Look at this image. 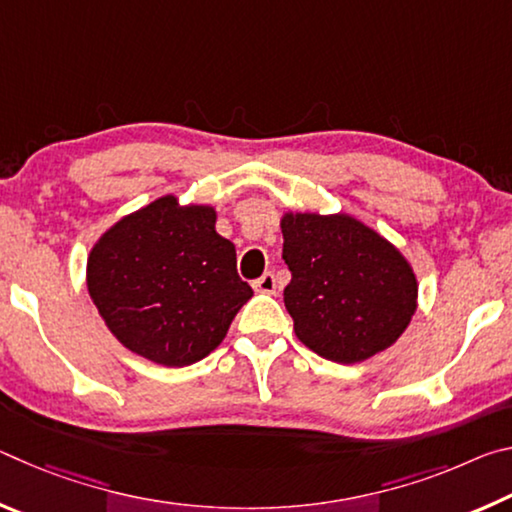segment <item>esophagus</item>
Instances as JSON below:
<instances>
[{"label": "esophagus", "instance_id": "1", "mask_svg": "<svg viewBox=\"0 0 512 512\" xmlns=\"http://www.w3.org/2000/svg\"><path fill=\"white\" fill-rule=\"evenodd\" d=\"M253 287H255V291H259V293H275V289H277L275 275H273V273H264L262 277H259V280L253 282Z\"/></svg>", "mask_w": 512, "mask_h": 512}]
</instances>
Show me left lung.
Returning a JSON list of instances; mask_svg holds the SVG:
<instances>
[{"label":"left lung","instance_id":"1","mask_svg":"<svg viewBox=\"0 0 512 512\" xmlns=\"http://www.w3.org/2000/svg\"><path fill=\"white\" fill-rule=\"evenodd\" d=\"M282 235L284 305L309 350L357 363L400 339L418 300L400 250L348 214H284Z\"/></svg>","mask_w":512,"mask_h":512}]
</instances>
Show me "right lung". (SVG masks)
<instances>
[{
	"label": "right lung",
	"mask_w": 512,
	"mask_h": 512,
	"mask_svg": "<svg viewBox=\"0 0 512 512\" xmlns=\"http://www.w3.org/2000/svg\"><path fill=\"white\" fill-rule=\"evenodd\" d=\"M207 205L162 196L92 248L88 291L121 345L160 366H189L223 341L253 298L235 244L214 230Z\"/></svg>",
	"instance_id": "add662e5"
}]
</instances>
